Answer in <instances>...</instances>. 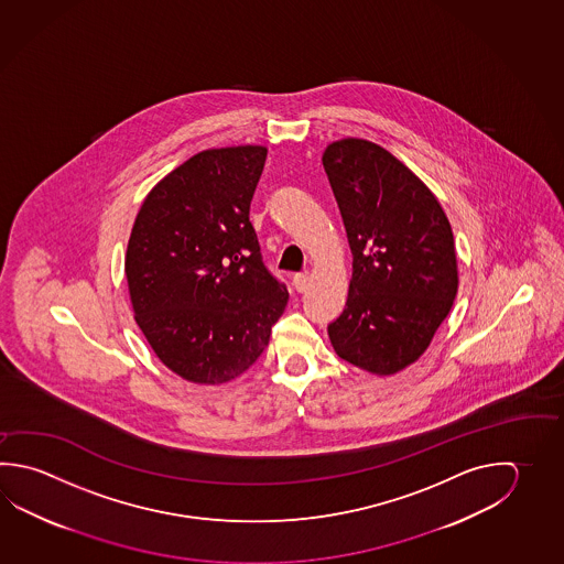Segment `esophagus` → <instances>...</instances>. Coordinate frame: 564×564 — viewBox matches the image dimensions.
I'll return each mask as SVG.
<instances>
[{
	"label": "esophagus",
	"mask_w": 564,
	"mask_h": 564,
	"mask_svg": "<svg viewBox=\"0 0 564 564\" xmlns=\"http://www.w3.org/2000/svg\"><path fill=\"white\" fill-rule=\"evenodd\" d=\"M307 282L310 280H307L306 274H296V276L292 278V284H294L297 292H306Z\"/></svg>",
	"instance_id": "esophagus-1"
}]
</instances>
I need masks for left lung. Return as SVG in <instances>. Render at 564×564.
<instances>
[{
	"label": "left lung",
	"instance_id": "1",
	"mask_svg": "<svg viewBox=\"0 0 564 564\" xmlns=\"http://www.w3.org/2000/svg\"><path fill=\"white\" fill-rule=\"evenodd\" d=\"M322 163L354 257L329 341L351 366L393 376L430 348L457 296L449 220L420 176L379 144L334 141Z\"/></svg>",
	"mask_w": 564,
	"mask_h": 564
}]
</instances>
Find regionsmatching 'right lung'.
Returning a JSON list of instances; mask_svg holds the SVG:
<instances>
[{
  "mask_svg": "<svg viewBox=\"0 0 564 564\" xmlns=\"http://www.w3.org/2000/svg\"><path fill=\"white\" fill-rule=\"evenodd\" d=\"M267 147L208 149L176 166L134 218L124 276L156 358L205 386L232 381L264 351L288 304L250 225Z\"/></svg>",
  "mask_w": 564,
  "mask_h": 564,
  "instance_id": "obj_1",
  "label": "right lung"
}]
</instances>
